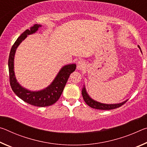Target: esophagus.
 <instances>
[{"instance_id": "1", "label": "esophagus", "mask_w": 147, "mask_h": 147, "mask_svg": "<svg viewBox=\"0 0 147 147\" xmlns=\"http://www.w3.org/2000/svg\"><path fill=\"white\" fill-rule=\"evenodd\" d=\"M85 66H86V63L83 60H80L77 62V69H78L81 70V69H82L83 68L85 67Z\"/></svg>"}]
</instances>
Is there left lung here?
<instances>
[{"label":"left lung","instance_id":"left-lung-1","mask_svg":"<svg viewBox=\"0 0 147 147\" xmlns=\"http://www.w3.org/2000/svg\"><path fill=\"white\" fill-rule=\"evenodd\" d=\"M138 48L140 49L141 53V49L140 47L138 45ZM82 96L85 102L88 104L89 106H90L91 108L94 109H102V110H109V109H115L121 106L122 105L126 102L128 100H126L120 103H117V104H104L99 102L98 101L94 100V99L92 98L89 95L88 92L86 91L85 85H84L82 89Z\"/></svg>","mask_w":147,"mask_h":147}]
</instances>
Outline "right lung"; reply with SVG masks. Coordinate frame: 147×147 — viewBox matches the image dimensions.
<instances>
[{
    "label": "right lung",
    "mask_w": 147,
    "mask_h": 147,
    "mask_svg": "<svg viewBox=\"0 0 147 147\" xmlns=\"http://www.w3.org/2000/svg\"><path fill=\"white\" fill-rule=\"evenodd\" d=\"M41 26V24H34L33 26L30 27V28L24 31L17 38L9 53L8 69L11 88L16 95L25 102L31 105L38 107H45L53 105L60 97L69 76L75 71L76 65L72 63L62 67L52 83L41 90H29L22 86L17 82L14 72V58L16 50L22 41L27 38V36L36 33Z\"/></svg>",
    "instance_id": "right-lung-1"
}]
</instances>
